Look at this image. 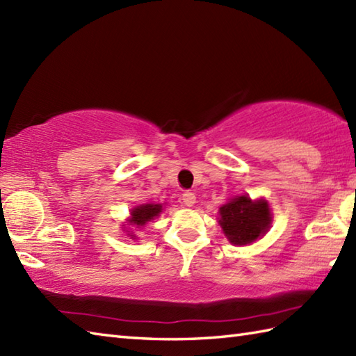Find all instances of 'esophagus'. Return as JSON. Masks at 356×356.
Returning <instances> with one entry per match:
<instances>
[{"label": "esophagus", "mask_w": 356, "mask_h": 356, "mask_svg": "<svg viewBox=\"0 0 356 356\" xmlns=\"http://www.w3.org/2000/svg\"><path fill=\"white\" fill-rule=\"evenodd\" d=\"M182 200H184L185 207H193L195 203V195H194V193L186 191V193L182 194Z\"/></svg>", "instance_id": "obj_1"}]
</instances>
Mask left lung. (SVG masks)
I'll return each mask as SVG.
<instances>
[{
  "label": "left lung",
  "mask_w": 356,
  "mask_h": 356,
  "mask_svg": "<svg viewBox=\"0 0 356 356\" xmlns=\"http://www.w3.org/2000/svg\"><path fill=\"white\" fill-rule=\"evenodd\" d=\"M223 234L232 245L243 246L264 236L270 228L272 214L268 200H252L249 195H238L220 207Z\"/></svg>",
  "instance_id": "8db88e82"
}]
</instances>
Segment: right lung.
<instances>
[{
    "instance_id": "obj_1",
    "label": "right lung",
    "mask_w": 356,
    "mask_h": 356,
    "mask_svg": "<svg viewBox=\"0 0 356 356\" xmlns=\"http://www.w3.org/2000/svg\"><path fill=\"white\" fill-rule=\"evenodd\" d=\"M162 213V205H154V203H147V205H140L131 209V214L128 217V226H136V228H142L145 226L148 222L153 220L154 217ZM125 226V225H124ZM128 231V237L136 238L134 234L131 232L130 228H127Z\"/></svg>"
}]
</instances>
